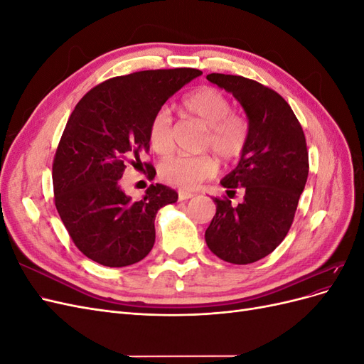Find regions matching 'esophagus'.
I'll return each mask as SVG.
<instances>
[{"label":"esophagus","instance_id":"obj_1","mask_svg":"<svg viewBox=\"0 0 364 364\" xmlns=\"http://www.w3.org/2000/svg\"><path fill=\"white\" fill-rule=\"evenodd\" d=\"M194 194L193 193H188V191H179V200H188L191 199Z\"/></svg>","mask_w":364,"mask_h":364}]
</instances>
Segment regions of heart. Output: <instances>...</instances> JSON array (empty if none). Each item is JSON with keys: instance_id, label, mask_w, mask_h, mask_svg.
<instances>
[{"instance_id": "obj_1", "label": "heart", "mask_w": 364, "mask_h": 364, "mask_svg": "<svg viewBox=\"0 0 364 364\" xmlns=\"http://www.w3.org/2000/svg\"><path fill=\"white\" fill-rule=\"evenodd\" d=\"M181 107L186 115L197 118L208 129L203 147L211 149L220 159L230 162L243 153L249 136L247 119L232 112V105L225 94L211 86L197 87L182 98ZM149 142L161 156L171 153L174 139L173 118L168 109L162 107L151 117ZM217 170V161L209 155L171 156L159 167L164 181L185 190L196 188L203 181L213 178Z\"/></svg>"}]
</instances>
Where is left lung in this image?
Segmentation results:
<instances>
[{
  "instance_id": "left-lung-1",
  "label": "left lung",
  "mask_w": 364,
  "mask_h": 364,
  "mask_svg": "<svg viewBox=\"0 0 364 364\" xmlns=\"http://www.w3.org/2000/svg\"><path fill=\"white\" fill-rule=\"evenodd\" d=\"M206 79L232 94L249 119V136L237 167L222 183L229 193L243 188L237 206L217 199L205 232L220 259L250 264L267 257L287 235L308 178L304 130L290 105L270 87L241 75L208 74Z\"/></svg>"
}]
</instances>
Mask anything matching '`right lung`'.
Listing matches in <instances>:
<instances>
[{"label":"right lung","mask_w":364,"mask_h":364,"mask_svg":"<svg viewBox=\"0 0 364 364\" xmlns=\"http://www.w3.org/2000/svg\"><path fill=\"white\" fill-rule=\"evenodd\" d=\"M194 68L149 70L97 85L75 105L53 161L54 203L73 243L106 267L146 258L155 245V217L178 200L168 186L150 185L132 202L119 186L127 164L149 151V126L168 98L199 77ZM150 178L155 168L144 164Z\"/></svg>","instance_id":"obj_1"}]
</instances>
